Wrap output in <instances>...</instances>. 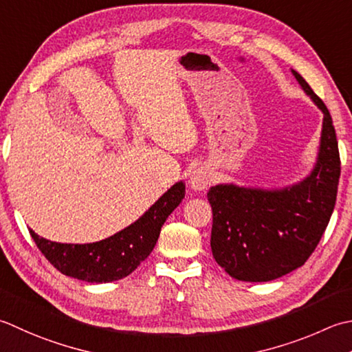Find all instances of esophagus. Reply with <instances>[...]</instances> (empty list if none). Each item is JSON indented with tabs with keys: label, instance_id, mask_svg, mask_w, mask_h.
I'll list each match as a JSON object with an SVG mask.
<instances>
[{
	"label": "esophagus",
	"instance_id": "obj_1",
	"mask_svg": "<svg viewBox=\"0 0 352 352\" xmlns=\"http://www.w3.org/2000/svg\"><path fill=\"white\" fill-rule=\"evenodd\" d=\"M210 183V169L208 166H198L192 170L189 184L194 190H204Z\"/></svg>",
	"mask_w": 352,
	"mask_h": 352
}]
</instances>
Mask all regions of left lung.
<instances>
[{"label": "left lung", "instance_id": "obj_1", "mask_svg": "<svg viewBox=\"0 0 352 352\" xmlns=\"http://www.w3.org/2000/svg\"><path fill=\"white\" fill-rule=\"evenodd\" d=\"M302 89L323 113L318 158L304 180L282 189L212 186V254L232 278L268 282L307 263L325 232L336 206L340 157L333 119L302 76Z\"/></svg>", "mask_w": 352, "mask_h": 352}]
</instances>
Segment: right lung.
<instances>
[{
	"mask_svg": "<svg viewBox=\"0 0 352 352\" xmlns=\"http://www.w3.org/2000/svg\"><path fill=\"white\" fill-rule=\"evenodd\" d=\"M184 189L183 182L175 183L135 223L98 243L60 244L29 232L41 253L65 276L91 284L119 280L149 256L162 226L184 198Z\"/></svg>",
	"mask_w": 352,
	"mask_h": 352,
	"instance_id": "add662e5",
	"label": "right lung"
}]
</instances>
